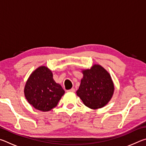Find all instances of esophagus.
Returning <instances> with one entry per match:
<instances>
[{"mask_svg":"<svg viewBox=\"0 0 146 146\" xmlns=\"http://www.w3.org/2000/svg\"><path fill=\"white\" fill-rule=\"evenodd\" d=\"M68 92H75V89L74 88H71L70 90H69L67 91Z\"/></svg>","mask_w":146,"mask_h":146,"instance_id":"esophagus-1","label":"esophagus"}]
</instances>
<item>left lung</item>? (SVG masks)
<instances>
[{
	"instance_id": "1",
	"label": "left lung",
	"mask_w": 146,
	"mask_h": 146,
	"mask_svg": "<svg viewBox=\"0 0 146 146\" xmlns=\"http://www.w3.org/2000/svg\"><path fill=\"white\" fill-rule=\"evenodd\" d=\"M82 73L76 95L88 108L93 110L103 108L114 93V84L110 73L98 64L90 70H83Z\"/></svg>"
}]
</instances>
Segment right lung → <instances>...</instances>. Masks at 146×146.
Returning <instances> with one entry per match:
<instances>
[{
	"instance_id": "obj_1",
	"label": "right lung",
	"mask_w": 146,
	"mask_h": 146,
	"mask_svg": "<svg viewBox=\"0 0 146 146\" xmlns=\"http://www.w3.org/2000/svg\"><path fill=\"white\" fill-rule=\"evenodd\" d=\"M64 93L62 86L54 80L51 71L46 66L36 69L24 87L28 102L42 111H49L56 107Z\"/></svg>"
}]
</instances>
